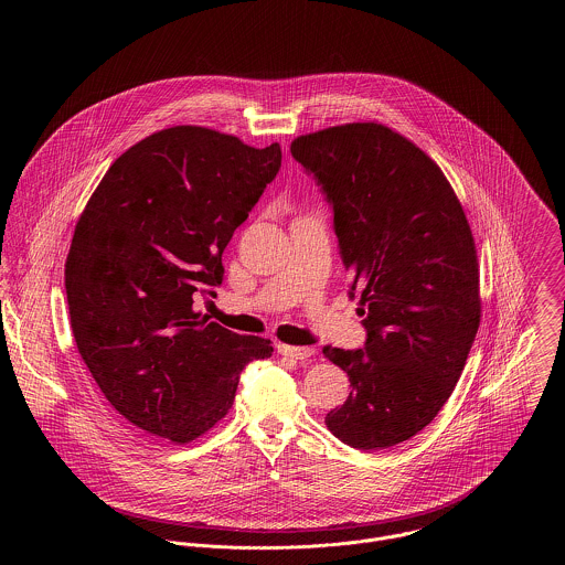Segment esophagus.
I'll return each instance as SVG.
<instances>
[{
  "label": "esophagus",
  "mask_w": 565,
  "mask_h": 565,
  "mask_svg": "<svg viewBox=\"0 0 565 565\" xmlns=\"http://www.w3.org/2000/svg\"><path fill=\"white\" fill-rule=\"evenodd\" d=\"M277 351L281 355H288V358H295V360H307V358H311L316 353L313 348H295V345H284V343L277 345Z\"/></svg>",
  "instance_id": "34e87169"
}]
</instances>
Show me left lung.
I'll list each match as a JSON object with an SVG mask.
<instances>
[{
    "label": "left lung",
    "mask_w": 565,
    "mask_h": 565,
    "mask_svg": "<svg viewBox=\"0 0 565 565\" xmlns=\"http://www.w3.org/2000/svg\"><path fill=\"white\" fill-rule=\"evenodd\" d=\"M290 152L332 207L366 328L362 350L323 348L351 383L326 426L353 449L394 447L438 415L475 343L481 298L472 231L440 167L383 125L300 135Z\"/></svg>",
    "instance_id": "8db88e82"
}]
</instances>
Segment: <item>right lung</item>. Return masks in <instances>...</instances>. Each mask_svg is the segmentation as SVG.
<instances>
[{"mask_svg": "<svg viewBox=\"0 0 565 565\" xmlns=\"http://www.w3.org/2000/svg\"><path fill=\"white\" fill-rule=\"evenodd\" d=\"M281 167L205 127H171L118 157L86 203L65 263L74 339L108 403L178 445L214 428L270 341L194 311L224 279L222 252Z\"/></svg>", "mask_w": 565, "mask_h": 565, "instance_id": "obj_1", "label": "right lung"}]
</instances>
